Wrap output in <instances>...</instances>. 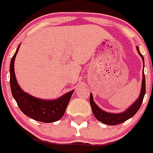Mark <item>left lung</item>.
Segmentation results:
<instances>
[{
  "mask_svg": "<svg viewBox=\"0 0 153 153\" xmlns=\"http://www.w3.org/2000/svg\"><path fill=\"white\" fill-rule=\"evenodd\" d=\"M137 48V51L140 53V56H142L143 60V63H144V58H143V55L141 54V53L140 52V50H139V47H136ZM143 82H142V89H141V93H140V97L138 98L137 100L132 104V106L127 109L125 112L121 113H106V112L103 111L101 109L97 106V104L94 102L93 99V96L92 94H90V106L92 108V111H93V114L95 116L96 118L100 121V122L103 123L105 124H107L109 126H114L117 125V124H120L122 123L125 122L126 120H129L131 117H132L137 113V111L139 110V109L140 108L142 105V102H143V98H144V96H145L146 93V78H145V74L144 73H143Z\"/></svg>",
  "mask_w": 153,
  "mask_h": 153,
  "instance_id": "1",
  "label": "left lung"
}]
</instances>
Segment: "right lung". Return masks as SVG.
I'll return each mask as SVG.
<instances>
[{"mask_svg": "<svg viewBox=\"0 0 153 153\" xmlns=\"http://www.w3.org/2000/svg\"><path fill=\"white\" fill-rule=\"evenodd\" d=\"M19 47L20 45L11 58L10 65V84L13 98L21 111L30 118L44 123L57 121L64 114L74 90L55 100H40L23 91L17 83L14 74V60Z\"/></svg>", "mask_w": 153, "mask_h": 153, "instance_id": "obj_1", "label": "right lung"}]
</instances>
